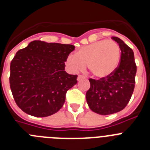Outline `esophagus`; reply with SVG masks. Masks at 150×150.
I'll return each mask as SVG.
<instances>
[{
    "label": "esophagus",
    "instance_id": "34e87169",
    "mask_svg": "<svg viewBox=\"0 0 150 150\" xmlns=\"http://www.w3.org/2000/svg\"><path fill=\"white\" fill-rule=\"evenodd\" d=\"M84 78H85V76H83V75H79V76H78V77H77V80H78V81H79L80 79H84Z\"/></svg>",
    "mask_w": 150,
    "mask_h": 150
}]
</instances>
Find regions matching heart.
<instances>
[{
    "mask_svg": "<svg viewBox=\"0 0 150 150\" xmlns=\"http://www.w3.org/2000/svg\"><path fill=\"white\" fill-rule=\"evenodd\" d=\"M121 50L116 41L102 40L82 46L75 55H70L67 64L74 71H83L86 65L93 76L98 78L109 76L117 68Z\"/></svg>",
    "mask_w": 150,
    "mask_h": 150,
    "instance_id": "1",
    "label": "heart"
}]
</instances>
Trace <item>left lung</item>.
Returning a JSON list of instances; mask_svg holds the SVG:
<instances>
[{"label":"left lung","mask_w":150,"mask_h":150,"mask_svg":"<svg viewBox=\"0 0 150 150\" xmlns=\"http://www.w3.org/2000/svg\"><path fill=\"white\" fill-rule=\"evenodd\" d=\"M121 50L120 64L116 71L105 78H90L86 100L90 109L100 115H110L122 110L132 98L135 86L137 66L134 52L116 37Z\"/></svg>","instance_id":"obj_1"}]
</instances>
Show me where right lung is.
I'll list each match as a JSON object with an SVG mask.
<instances>
[{
	"instance_id": "right-lung-1",
	"label": "right lung",
	"mask_w": 150,
	"mask_h": 150,
	"mask_svg": "<svg viewBox=\"0 0 150 150\" xmlns=\"http://www.w3.org/2000/svg\"><path fill=\"white\" fill-rule=\"evenodd\" d=\"M74 49V45L34 40L17 52L10 63V86L22 111L46 117L62 108L67 90L77 83V75L64 71Z\"/></svg>"
}]
</instances>
